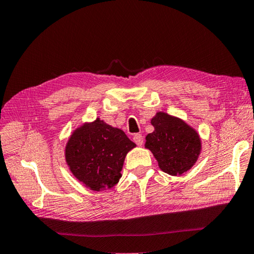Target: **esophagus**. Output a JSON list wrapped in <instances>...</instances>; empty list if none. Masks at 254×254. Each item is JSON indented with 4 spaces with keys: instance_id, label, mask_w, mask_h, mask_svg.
<instances>
[{
    "instance_id": "1",
    "label": "esophagus",
    "mask_w": 254,
    "mask_h": 254,
    "mask_svg": "<svg viewBox=\"0 0 254 254\" xmlns=\"http://www.w3.org/2000/svg\"><path fill=\"white\" fill-rule=\"evenodd\" d=\"M133 141H134L137 145H142L143 144V136L142 134H140V133H136V134H134V136H133Z\"/></svg>"
}]
</instances>
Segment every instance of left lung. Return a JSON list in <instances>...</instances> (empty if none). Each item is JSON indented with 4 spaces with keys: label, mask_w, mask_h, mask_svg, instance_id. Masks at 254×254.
<instances>
[{
    "label": "left lung",
    "mask_w": 254,
    "mask_h": 254,
    "mask_svg": "<svg viewBox=\"0 0 254 254\" xmlns=\"http://www.w3.org/2000/svg\"><path fill=\"white\" fill-rule=\"evenodd\" d=\"M154 131L145 137V147L152 151L163 172L180 175L190 170L200 154L197 133L182 120L167 113L152 119Z\"/></svg>",
    "instance_id": "obj_1"
}]
</instances>
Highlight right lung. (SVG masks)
I'll list each match as a JSON object with an SVG mask.
<instances>
[{"mask_svg": "<svg viewBox=\"0 0 254 254\" xmlns=\"http://www.w3.org/2000/svg\"><path fill=\"white\" fill-rule=\"evenodd\" d=\"M135 146L122 130L100 119L73 133L65 149L74 177L94 191L111 189L121 178L127 153Z\"/></svg>", "mask_w": 254, "mask_h": 254, "instance_id": "right-lung-1", "label": "right lung"}]
</instances>
